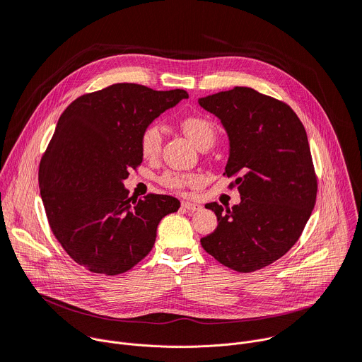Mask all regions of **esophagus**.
<instances>
[{
  "instance_id": "34e87169",
  "label": "esophagus",
  "mask_w": 362,
  "mask_h": 362,
  "mask_svg": "<svg viewBox=\"0 0 362 362\" xmlns=\"http://www.w3.org/2000/svg\"><path fill=\"white\" fill-rule=\"evenodd\" d=\"M182 208L187 209V211H200L202 206L199 203H192V202H182Z\"/></svg>"
}]
</instances>
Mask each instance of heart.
I'll use <instances>...</instances> for the list:
<instances>
[{"label":"heart","mask_w":362,"mask_h":362,"mask_svg":"<svg viewBox=\"0 0 362 362\" xmlns=\"http://www.w3.org/2000/svg\"><path fill=\"white\" fill-rule=\"evenodd\" d=\"M180 127L189 140L199 148L211 146L216 139V126L212 120L200 115H189L180 120ZM162 130L158 124L146 126L139 137V147L141 158L146 160L156 159L162 150ZM202 182V176L196 173H182L168 170L159 177V183L173 192H183L189 186Z\"/></svg>","instance_id":"1"}]
</instances>
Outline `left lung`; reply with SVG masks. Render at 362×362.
Masks as SVG:
<instances>
[{
    "label": "left lung",
    "mask_w": 362,
    "mask_h": 362,
    "mask_svg": "<svg viewBox=\"0 0 362 362\" xmlns=\"http://www.w3.org/2000/svg\"><path fill=\"white\" fill-rule=\"evenodd\" d=\"M216 115L230 140L225 177L240 193L232 208L208 203L218 228L200 239L222 265L242 274L262 269L299 239L318 193L303 124L285 101L250 87H233L199 100Z\"/></svg>",
    "instance_id": "obj_1"
}]
</instances>
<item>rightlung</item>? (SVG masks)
I'll list each match as a JSON object with an SVG mask.
<instances>
[{
	"mask_svg": "<svg viewBox=\"0 0 362 362\" xmlns=\"http://www.w3.org/2000/svg\"><path fill=\"white\" fill-rule=\"evenodd\" d=\"M189 94L117 83L77 97L59 119L38 169L45 215L56 239L90 272L119 275L151 250L162 218L180 202L129 197L123 180L143 158L141 130Z\"/></svg>",
	"mask_w": 362,
	"mask_h": 362,
	"instance_id": "obj_1",
	"label": "right lung"
}]
</instances>
